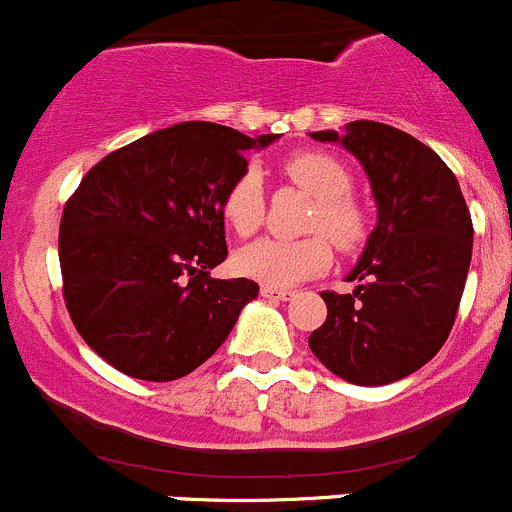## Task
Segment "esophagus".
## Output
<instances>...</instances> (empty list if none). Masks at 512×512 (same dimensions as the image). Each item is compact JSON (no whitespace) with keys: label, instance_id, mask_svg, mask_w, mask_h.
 <instances>
[{"label":"esophagus","instance_id":"obj_1","mask_svg":"<svg viewBox=\"0 0 512 512\" xmlns=\"http://www.w3.org/2000/svg\"><path fill=\"white\" fill-rule=\"evenodd\" d=\"M261 295L263 298H273V300H288L293 295V291H286V288H276V286H261Z\"/></svg>","mask_w":512,"mask_h":512}]
</instances>
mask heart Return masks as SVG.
I'll list each match as a JSON object with an SVG mask.
<instances>
[{"instance_id":"1","label":"heart","mask_w":512,"mask_h":512,"mask_svg":"<svg viewBox=\"0 0 512 512\" xmlns=\"http://www.w3.org/2000/svg\"><path fill=\"white\" fill-rule=\"evenodd\" d=\"M283 177L318 199L310 231L320 234L303 239H258L244 246L234 258L236 271L256 278L266 286H293L310 276H318L333 261L326 235L340 251H352L367 234V217L360 204L350 197L352 179L342 162L325 152H293L281 162ZM221 217L234 234H254L263 219V189L254 170H246L226 187L221 197ZM326 235L323 237L322 234Z\"/></svg>"}]
</instances>
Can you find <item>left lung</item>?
Returning <instances> with one entry per match:
<instances>
[{"label":"left lung","mask_w":512,"mask_h":512,"mask_svg":"<svg viewBox=\"0 0 512 512\" xmlns=\"http://www.w3.org/2000/svg\"><path fill=\"white\" fill-rule=\"evenodd\" d=\"M340 142L370 177L377 226L347 281L323 291L328 318L313 330V355L352 384L397 382L431 360L449 337L471 266L473 221L446 162L404 130L355 120Z\"/></svg>","instance_id":"obj_1"}]
</instances>
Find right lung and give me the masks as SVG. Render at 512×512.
Instances as JSON below:
<instances>
[{
  "mask_svg": "<svg viewBox=\"0 0 512 512\" xmlns=\"http://www.w3.org/2000/svg\"><path fill=\"white\" fill-rule=\"evenodd\" d=\"M276 135L179 123L105 155L68 197L59 226L63 300L78 335L115 370L172 382L219 350L249 278L209 276L224 261L221 197L244 152Z\"/></svg>",
  "mask_w": 512,
  "mask_h": 512,
  "instance_id": "right-lung-1",
  "label": "right lung"
}]
</instances>
